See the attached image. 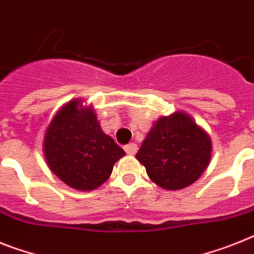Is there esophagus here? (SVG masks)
Wrapping results in <instances>:
<instances>
[{"mask_svg":"<svg viewBox=\"0 0 254 254\" xmlns=\"http://www.w3.org/2000/svg\"><path fill=\"white\" fill-rule=\"evenodd\" d=\"M138 151V147L135 143H129L125 146V152L127 153V155H135Z\"/></svg>","mask_w":254,"mask_h":254,"instance_id":"esophagus-1","label":"esophagus"}]
</instances>
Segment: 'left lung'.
<instances>
[{"instance_id": "1", "label": "left lung", "mask_w": 254, "mask_h": 254, "mask_svg": "<svg viewBox=\"0 0 254 254\" xmlns=\"http://www.w3.org/2000/svg\"><path fill=\"white\" fill-rule=\"evenodd\" d=\"M210 156V137L185 112L160 117L135 155L151 181L165 190L192 185L208 168Z\"/></svg>"}]
</instances>
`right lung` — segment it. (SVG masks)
<instances>
[{
  "mask_svg": "<svg viewBox=\"0 0 254 254\" xmlns=\"http://www.w3.org/2000/svg\"><path fill=\"white\" fill-rule=\"evenodd\" d=\"M44 155L59 180L72 189L90 191L110 178L125 151L103 133L94 110L73 99L58 111L45 131Z\"/></svg>",
  "mask_w": 254,
  "mask_h": 254,
  "instance_id": "1",
  "label": "right lung"
}]
</instances>
